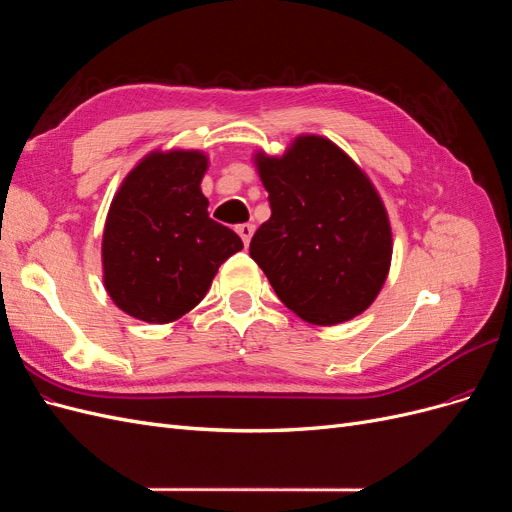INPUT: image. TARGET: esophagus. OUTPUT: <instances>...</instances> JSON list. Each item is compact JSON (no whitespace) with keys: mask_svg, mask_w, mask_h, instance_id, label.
Masks as SVG:
<instances>
[{"mask_svg":"<svg viewBox=\"0 0 512 512\" xmlns=\"http://www.w3.org/2000/svg\"><path fill=\"white\" fill-rule=\"evenodd\" d=\"M237 232H239V237L243 239V243L250 245V239L254 235V224H239Z\"/></svg>","mask_w":512,"mask_h":512,"instance_id":"34e87169","label":"esophagus"}]
</instances>
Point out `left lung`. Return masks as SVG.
<instances>
[{
    "mask_svg": "<svg viewBox=\"0 0 512 512\" xmlns=\"http://www.w3.org/2000/svg\"><path fill=\"white\" fill-rule=\"evenodd\" d=\"M271 218L250 256L299 318L331 327L374 303L393 256L389 215L369 177L324 136H297L282 158L256 156Z\"/></svg>",
    "mask_w": 512,
    "mask_h": 512,
    "instance_id": "1",
    "label": "left lung"
}]
</instances>
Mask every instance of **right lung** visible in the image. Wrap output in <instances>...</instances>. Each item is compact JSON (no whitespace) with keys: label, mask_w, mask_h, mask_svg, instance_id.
I'll use <instances>...</instances> for the list:
<instances>
[{"label":"right lung","mask_w":512,"mask_h":512,"mask_svg":"<svg viewBox=\"0 0 512 512\" xmlns=\"http://www.w3.org/2000/svg\"><path fill=\"white\" fill-rule=\"evenodd\" d=\"M200 151H153L123 179L102 235L104 288L132 318L166 324L205 299L220 265L243 250L209 218Z\"/></svg>","instance_id":"obj_1"}]
</instances>
